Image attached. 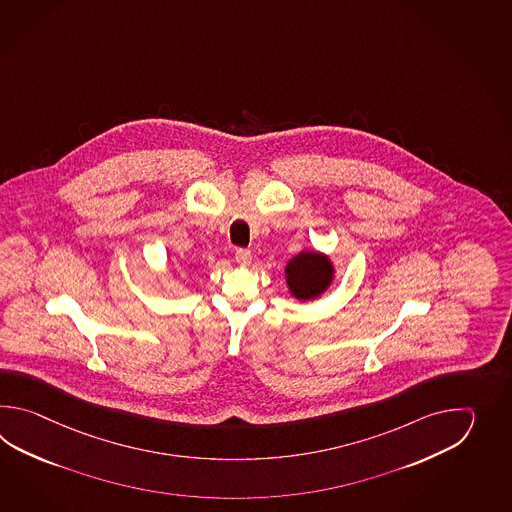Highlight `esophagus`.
Instances as JSON below:
<instances>
[{"mask_svg":"<svg viewBox=\"0 0 512 512\" xmlns=\"http://www.w3.org/2000/svg\"><path fill=\"white\" fill-rule=\"evenodd\" d=\"M234 258H236L240 265H249L252 260V254L249 249H236V256Z\"/></svg>","mask_w":512,"mask_h":512,"instance_id":"obj_1","label":"esophagus"}]
</instances>
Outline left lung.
I'll use <instances>...</instances> for the list:
<instances>
[{
    "label": "left lung",
    "instance_id": "obj_1",
    "mask_svg": "<svg viewBox=\"0 0 512 512\" xmlns=\"http://www.w3.org/2000/svg\"><path fill=\"white\" fill-rule=\"evenodd\" d=\"M335 269L326 254L302 251L285 265V280L289 291L298 300H313L333 282Z\"/></svg>",
    "mask_w": 512,
    "mask_h": 512
}]
</instances>
